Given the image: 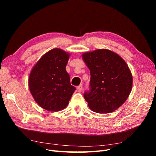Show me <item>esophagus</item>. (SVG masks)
<instances>
[{"label":"esophagus","mask_w":156,"mask_h":156,"mask_svg":"<svg viewBox=\"0 0 156 156\" xmlns=\"http://www.w3.org/2000/svg\"><path fill=\"white\" fill-rule=\"evenodd\" d=\"M77 90L79 92H82L83 90V85H79L77 87Z\"/></svg>","instance_id":"esophagus-1"}]
</instances>
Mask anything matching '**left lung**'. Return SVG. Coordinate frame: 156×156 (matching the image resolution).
Listing matches in <instances>:
<instances>
[{"instance_id":"left-lung-1","label":"left lung","mask_w":156,"mask_h":156,"mask_svg":"<svg viewBox=\"0 0 156 156\" xmlns=\"http://www.w3.org/2000/svg\"><path fill=\"white\" fill-rule=\"evenodd\" d=\"M82 58L90 72V90L84 94L89 108L101 114L116 111L131 91L133 77L128 66L106 49L86 52Z\"/></svg>"}]
</instances>
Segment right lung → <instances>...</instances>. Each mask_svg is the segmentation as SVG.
Wrapping results in <instances>:
<instances>
[{"label": "right lung", "mask_w": 156, "mask_h": 156, "mask_svg": "<svg viewBox=\"0 0 156 156\" xmlns=\"http://www.w3.org/2000/svg\"><path fill=\"white\" fill-rule=\"evenodd\" d=\"M69 56L62 49H53L42 56L31 70L30 92L37 104L47 111L64 109L75 90L66 70Z\"/></svg>", "instance_id": "add662e5"}]
</instances>
